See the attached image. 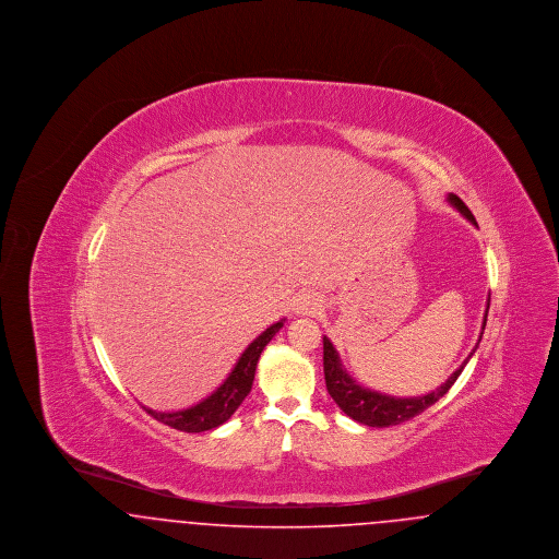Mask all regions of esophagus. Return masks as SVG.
Here are the masks:
<instances>
[{"mask_svg":"<svg viewBox=\"0 0 559 559\" xmlns=\"http://www.w3.org/2000/svg\"><path fill=\"white\" fill-rule=\"evenodd\" d=\"M295 310L297 314H304V317H317L322 310V301L314 293H301L295 301Z\"/></svg>","mask_w":559,"mask_h":559,"instance_id":"esophagus-1","label":"esophagus"}]
</instances>
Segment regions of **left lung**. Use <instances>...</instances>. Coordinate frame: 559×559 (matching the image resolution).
Masks as SVG:
<instances>
[{
  "label": "left lung",
  "mask_w": 559,
  "mask_h": 559,
  "mask_svg": "<svg viewBox=\"0 0 559 559\" xmlns=\"http://www.w3.org/2000/svg\"><path fill=\"white\" fill-rule=\"evenodd\" d=\"M449 203L452 207H456L459 212L463 213L474 226H478L474 213L469 212V207L456 197V194H449ZM488 306L490 299L486 304V314H484V322L481 329L486 326V317H488ZM484 333V331H481ZM479 333V340H481ZM478 340V344H479ZM476 352V349H474ZM474 352L467 356V360L474 356ZM467 360L452 372L451 377L436 388L433 392H429L426 396H415V399H396V396H388V394H379L372 392L369 388H362L358 381H354L346 369L342 367L340 354L329 342V337H322V365H324V381H326V390L331 394V399L335 400V404L346 413L347 417H352L354 421L369 427H390L404 424L413 417H417L419 413H424L431 404H436L438 400L442 399L452 388V383L456 381V377L465 369Z\"/></svg>",
  "instance_id": "8db88e82"
}]
</instances>
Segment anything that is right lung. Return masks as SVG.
I'll list each match as a JSON object with an SVG mask.
<instances>
[{
    "instance_id": "add662e5",
    "label": "right lung",
    "mask_w": 559,
    "mask_h": 559,
    "mask_svg": "<svg viewBox=\"0 0 559 559\" xmlns=\"http://www.w3.org/2000/svg\"><path fill=\"white\" fill-rule=\"evenodd\" d=\"M283 322L285 320L274 322L260 337H255L249 344V347L240 354L239 362L235 365L233 372L226 377V381L213 392L212 396L201 400L199 404H194L190 408L174 411V413H157L146 406L144 408L160 424L187 431V433H199V431H207V429L226 424L239 408L240 402L247 399V394L251 392L260 354L270 344V340L281 331Z\"/></svg>"
}]
</instances>
